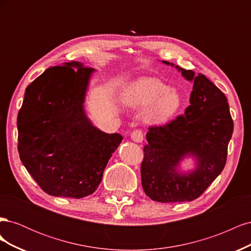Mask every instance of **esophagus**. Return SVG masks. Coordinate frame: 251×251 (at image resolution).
Returning <instances> with one entry per match:
<instances>
[{
	"label": "esophagus",
	"mask_w": 251,
	"mask_h": 251,
	"mask_svg": "<svg viewBox=\"0 0 251 251\" xmlns=\"http://www.w3.org/2000/svg\"><path fill=\"white\" fill-rule=\"evenodd\" d=\"M131 138L135 142H142L143 138H144L143 132L141 130H135V131H133L132 134H131Z\"/></svg>",
	"instance_id": "esophagus-1"
}]
</instances>
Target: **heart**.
<instances>
[{"mask_svg":"<svg viewBox=\"0 0 251 251\" xmlns=\"http://www.w3.org/2000/svg\"><path fill=\"white\" fill-rule=\"evenodd\" d=\"M121 100L130 108H146L143 119L150 124H161L172 118L182 104L176 89L153 77H142L131 82L121 93Z\"/></svg>","mask_w":251,"mask_h":251,"instance_id":"1","label":"heart"}]
</instances>
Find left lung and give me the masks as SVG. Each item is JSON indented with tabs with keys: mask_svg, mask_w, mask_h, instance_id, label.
<instances>
[{
	"mask_svg": "<svg viewBox=\"0 0 251 251\" xmlns=\"http://www.w3.org/2000/svg\"><path fill=\"white\" fill-rule=\"evenodd\" d=\"M176 68L194 81L191 104L171 123L150 126L140 169L144 193L161 203L199 198L223 171L233 132L229 105L222 91L203 74L196 76L193 70ZM186 155L196 158L197 168L180 174L176 166Z\"/></svg>",
	"mask_w": 251,
	"mask_h": 251,
	"instance_id": "1",
	"label": "left lung"
}]
</instances>
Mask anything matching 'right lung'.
<instances>
[{
  "label": "right lung",
  "mask_w": 251,
  "mask_h": 251,
  "mask_svg": "<svg viewBox=\"0 0 251 251\" xmlns=\"http://www.w3.org/2000/svg\"><path fill=\"white\" fill-rule=\"evenodd\" d=\"M94 69L78 62L51 67L26 88L18 115L22 163L48 195L80 199L101 182L123 140L88 119L83 102Z\"/></svg>",
  "instance_id": "obj_1"
}]
</instances>
